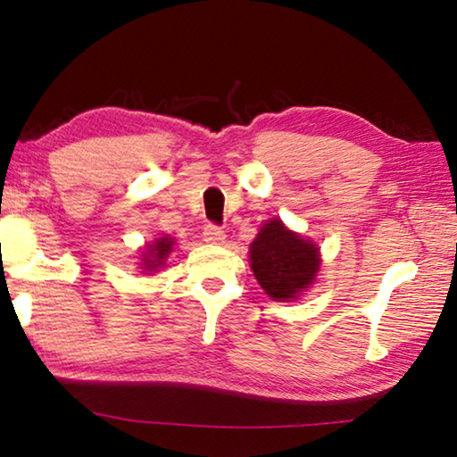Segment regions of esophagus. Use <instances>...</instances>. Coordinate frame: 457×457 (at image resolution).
<instances>
[{"instance_id":"1","label":"esophagus","mask_w":457,"mask_h":457,"mask_svg":"<svg viewBox=\"0 0 457 457\" xmlns=\"http://www.w3.org/2000/svg\"><path fill=\"white\" fill-rule=\"evenodd\" d=\"M204 239H205L207 244H223V239H226V234H223L221 228L210 223V226H205V229H204Z\"/></svg>"}]
</instances>
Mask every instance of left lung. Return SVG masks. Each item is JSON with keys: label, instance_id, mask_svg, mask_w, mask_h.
<instances>
[{"label": "left lung", "instance_id": "1", "mask_svg": "<svg viewBox=\"0 0 457 457\" xmlns=\"http://www.w3.org/2000/svg\"><path fill=\"white\" fill-rule=\"evenodd\" d=\"M250 264L258 284L272 300H296L316 280L320 247L274 218L262 226L250 245Z\"/></svg>", "mask_w": 457, "mask_h": 457}]
</instances>
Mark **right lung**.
Here are the masks:
<instances>
[{
    "label": "right lung",
    "mask_w": 457,
    "mask_h": 457,
    "mask_svg": "<svg viewBox=\"0 0 457 457\" xmlns=\"http://www.w3.org/2000/svg\"><path fill=\"white\" fill-rule=\"evenodd\" d=\"M173 244L175 239L165 236V237H157L149 245H145L143 262H141L143 270H146V272H154V270L165 266V260L169 258V253H171Z\"/></svg>",
    "instance_id": "1"
}]
</instances>
